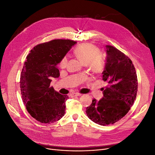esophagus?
Returning <instances> with one entry per match:
<instances>
[{
	"label": "esophagus",
	"mask_w": 155,
	"mask_h": 155,
	"mask_svg": "<svg viewBox=\"0 0 155 155\" xmlns=\"http://www.w3.org/2000/svg\"><path fill=\"white\" fill-rule=\"evenodd\" d=\"M71 95H72V96H80L82 94L78 93V92H75V93H73Z\"/></svg>",
	"instance_id": "obj_1"
}]
</instances>
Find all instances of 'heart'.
I'll list each match as a JSON object with an SVG mask.
<instances>
[{
	"instance_id": "obj_1",
	"label": "heart",
	"mask_w": 155,
	"mask_h": 155,
	"mask_svg": "<svg viewBox=\"0 0 155 155\" xmlns=\"http://www.w3.org/2000/svg\"><path fill=\"white\" fill-rule=\"evenodd\" d=\"M74 53L80 61L84 64H88L91 70L96 73L102 72L105 66V58L100 53V51L95 45L84 43L80 44L74 50ZM68 59L63 58L59 63V66L64 68Z\"/></svg>"
}]
</instances>
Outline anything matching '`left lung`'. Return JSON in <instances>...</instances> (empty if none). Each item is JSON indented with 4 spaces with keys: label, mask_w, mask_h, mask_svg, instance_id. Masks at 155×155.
<instances>
[{
    "label": "left lung",
    "mask_w": 155,
    "mask_h": 155,
    "mask_svg": "<svg viewBox=\"0 0 155 155\" xmlns=\"http://www.w3.org/2000/svg\"><path fill=\"white\" fill-rule=\"evenodd\" d=\"M106 58L103 80L107 85L103 97L94 99L86 108L88 117L101 125L113 124L129 112L136 100L137 78L130 58L111 45H106Z\"/></svg>",
    "instance_id": "8db88e82"
}]
</instances>
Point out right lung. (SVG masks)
I'll use <instances>...</instances> for the list:
<instances>
[{"label":"right lung","mask_w":155,"mask_h":155,"mask_svg":"<svg viewBox=\"0 0 155 155\" xmlns=\"http://www.w3.org/2000/svg\"><path fill=\"white\" fill-rule=\"evenodd\" d=\"M76 43L53 40L36 45L26 56L20 77L21 96L26 110L40 122L53 123L64 115L68 96L50 84L52 78L59 77L57 64Z\"/></svg>","instance_id":"obj_1"}]
</instances>
